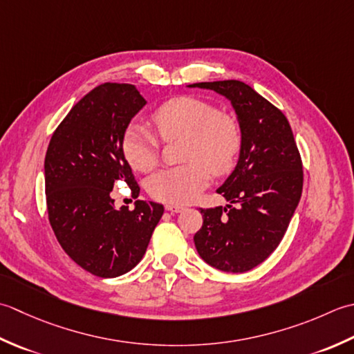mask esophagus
I'll return each instance as SVG.
<instances>
[{"instance_id": "obj_1", "label": "esophagus", "mask_w": 354, "mask_h": 354, "mask_svg": "<svg viewBox=\"0 0 354 354\" xmlns=\"http://www.w3.org/2000/svg\"><path fill=\"white\" fill-rule=\"evenodd\" d=\"M165 209H167V211L171 212V214H180V212L185 211V207L178 206V205H167V206H165Z\"/></svg>"}]
</instances>
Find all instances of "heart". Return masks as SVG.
<instances>
[{"mask_svg":"<svg viewBox=\"0 0 354 354\" xmlns=\"http://www.w3.org/2000/svg\"><path fill=\"white\" fill-rule=\"evenodd\" d=\"M165 140L186 139L187 165L165 168L147 182L149 196L169 205H186L207 186L211 174L223 176L234 168L241 149V129L235 118L220 113L214 104L196 96H178L162 104L153 114ZM122 151L140 172L153 169L160 156V142L145 127L133 124L122 137Z\"/></svg>","mask_w":354,"mask_h":354,"instance_id":"1","label":"heart"}]
</instances>
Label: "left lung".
Wrapping results in <instances>:
<instances>
[{
	"mask_svg": "<svg viewBox=\"0 0 354 354\" xmlns=\"http://www.w3.org/2000/svg\"><path fill=\"white\" fill-rule=\"evenodd\" d=\"M187 86L225 96L241 129L238 162L217 189L229 205L200 209L203 226L194 243L212 268L248 272L278 248L299 203L302 163L292 128L277 106L241 81Z\"/></svg>",
	"mask_w": 354,
	"mask_h": 354,
	"instance_id": "left-lung-1",
	"label": "left lung"
}]
</instances>
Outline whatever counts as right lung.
I'll return each mask as SVG.
<instances>
[{"label": "right lung", "instance_id": "right-lung-1", "mask_svg": "<svg viewBox=\"0 0 354 354\" xmlns=\"http://www.w3.org/2000/svg\"><path fill=\"white\" fill-rule=\"evenodd\" d=\"M147 100L129 84L96 86L71 108L48 143L44 176L48 220L66 254L86 272L116 278L136 268L163 215V206L137 200L116 209L111 191L140 187L122 151L129 122Z\"/></svg>", "mask_w": 354, "mask_h": 354}]
</instances>
